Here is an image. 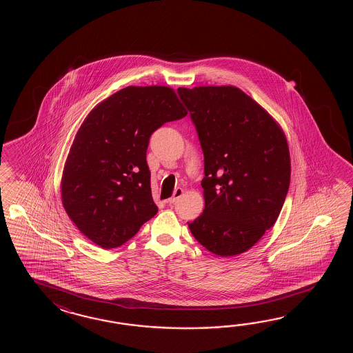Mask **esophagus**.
Wrapping results in <instances>:
<instances>
[{
    "mask_svg": "<svg viewBox=\"0 0 353 353\" xmlns=\"http://www.w3.org/2000/svg\"><path fill=\"white\" fill-rule=\"evenodd\" d=\"M184 193V190L181 189V188H176L175 190H174V194L172 198H169V199H166V203H169V204H174V203L176 202L178 199H179L180 196L183 195Z\"/></svg>",
    "mask_w": 353,
    "mask_h": 353,
    "instance_id": "obj_1",
    "label": "esophagus"
}]
</instances>
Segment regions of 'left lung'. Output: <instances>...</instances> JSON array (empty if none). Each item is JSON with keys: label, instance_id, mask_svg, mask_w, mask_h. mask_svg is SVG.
Segmentation results:
<instances>
[{"label": "left lung", "instance_id": "obj_1", "mask_svg": "<svg viewBox=\"0 0 353 353\" xmlns=\"http://www.w3.org/2000/svg\"><path fill=\"white\" fill-rule=\"evenodd\" d=\"M204 154V210L190 232L214 255L248 251L275 225L290 184L278 121L233 85L178 88Z\"/></svg>", "mask_w": 353, "mask_h": 353}]
</instances>
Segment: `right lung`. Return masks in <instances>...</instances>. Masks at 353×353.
<instances>
[{
  "instance_id": "obj_1",
  "label": "right lung",
  "mask_w": 353,
  "mask_h": 353,
  "mask_svg": "<svg viewBox=\"0 0 353 353\" xmlns=\"http://www.w3.org/2000/svg\"><path fill=\"white\" fill-rule=\"evenodd\" d=\"M166 85H128L98 103L78 128L60 183L68 217L99 248H119L154 217L150 136L187 116Z\"/></svg>"
}]
</instances>
